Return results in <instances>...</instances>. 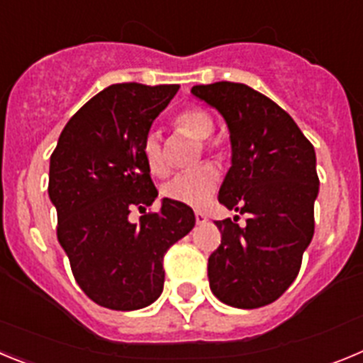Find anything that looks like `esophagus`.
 Returning a JSON list of instances; mask_svg holds the SVG:
<instances>
[{"mask_svg": "<svg viewBox=\"0 0 363 363\" xmlns=\"http://www.w3.org/2000/svg\"><path fill=\"white\" fill-rule=\"evenodd\" d=\"M207 220H209V218H207V214H203L201 211H196V223H198V225H203V223H207Z\"/></svg>", "mask_w": 363, "mask_h": 363, "instance_id": "esophagus-1", "label": "esophagus"}]
</instances>
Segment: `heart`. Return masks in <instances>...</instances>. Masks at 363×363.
Instances as JSON below:
<instances>
[{
	"instance_id": "b5f03b06",
	"label": "heart",
	"mask_w": 363,
	"mask_h": 363,
	"mask_svg": "<svg viewBox=\"0 0 363 363\" xmlns=\"http://www.w3.org/2000/svg\"><path fill=\"white\" fill-rule=\"evenodd\" d=\"M174 127L185 136L205 142L214 130V120L209 112H205L200 107H189L182 111L174 118ZM142 154L145 163L149 165L152 174H165L167 162L163 158L162 143H160V134L150 130L143 138ZM220 184V171L213 163H203V165L176 174L171 182H167L163 187V194L169 200L179 201V203L191 205V207H203L209 203L214 191Z\"/></svg>"
}]
</instances>
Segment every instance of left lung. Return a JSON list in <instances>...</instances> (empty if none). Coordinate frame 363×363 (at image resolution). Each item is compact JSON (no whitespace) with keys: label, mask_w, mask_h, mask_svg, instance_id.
I'll return each instance as SVG.
<instances>
[{"label":"left lung","mask_w":363,"mask_h":363,"mask_svg":"<svg viewBox=\"0 0 363 363\" xmlns=\"http://www.w3.org/2000/svg\"><path fill=\"white\" fill-rule=\"evenodd\" d=\"M191 92L220 112L230 133L233 158L218 201L249 216L245 227L238 216L216 221L221 243L207 265L211 291L230 307H264L289 289L313 240L314 147L284 108L243 83Z\"/></svg>","instance_id":"8db88e82"}]
</instances>
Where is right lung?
<instances>
[{"label": "right lung", "instance_id": "1", "mask_svg": "<svg viewBox=\"0 0 363 363\" xmlns=\"http://www.w3.org/2000/svg\"><path fill=\"white\" fill-rule=\"evenodd\" d=\"M179 85L116 83L69 120L50 156L49 198L57 242L83 293L98 306L136 311L163 291V256L194 227L189 205L163 198L160 213L129 221L158 196L143 138Z\"/></svg>", "mask_w": 363, "mask_h": 363}]
</instances>
